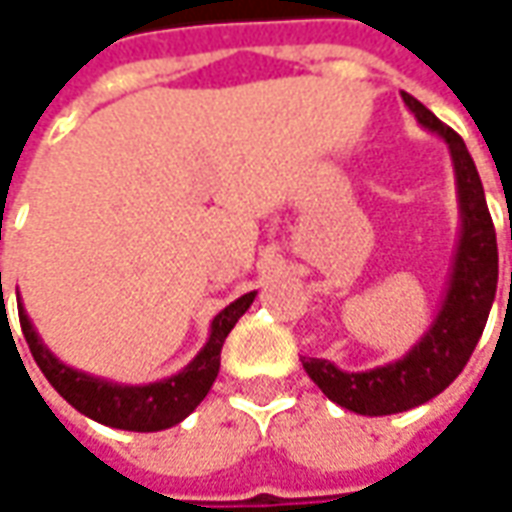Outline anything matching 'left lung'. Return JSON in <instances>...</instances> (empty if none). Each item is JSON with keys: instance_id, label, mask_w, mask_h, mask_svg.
Returning <instances> with one entry per match:
<instances>
[{"instance_id": "left-lung-1", "label": "left lung", "mask_w": 512, "mask_h": 512, "mask_svg": "<svg viewBox=\"0 0 512 512\" xmlns=\"http://www.w3.org/2000/svg\"><path fill=\"white\" fill-rule=\"evenodd\" d=\"M401 97L417 117V123L446 139L457 176L462 229L443 308L431 322V328L423 333V339L406 356L364 373H344L325 358L302 361L305 373L311 375V381L330 401L356 415L370 417L415 409L440 395L462 373L485 330L499 283L496 229L490 221L488 201L474 159L454 128L440 123L417 97L406 92H401Z\"/></svg>"}]
</instances>
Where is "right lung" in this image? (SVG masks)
Instances as JSON below:
<instances>
[{
    "label": "right lung",
    "mask_w": 512,
    "mask_h": 512,
    "mask_svg": "<svg viewBox=\"0 0 512 512\" xmlns=\"http://www.w3.org/2000/svg\"><path fill=\"white\" fill-rule=\"evenodd\" d=\"M252 302H255V291L229 302L227 308L212 319L207 344L201 347V353L184 367L182 373L170 375V378L156 381V384H145V387L111 384V381L66 367L64 361L52 356L47 344L38 339L36 328L27 319V311L22 305H19V322H22L24 339L30 344V353L41 367V373L47 375V381L55 387V392L66 403H72L81 415L92 417V420L111 426V429L162 431L182 423L184 417L207 398L212 381L218 375V367H221V347L227 342L229 330L235 328V322L249 311Z\"/></svg>",
    "instance_id": "obj_1"
}]
</instances>
